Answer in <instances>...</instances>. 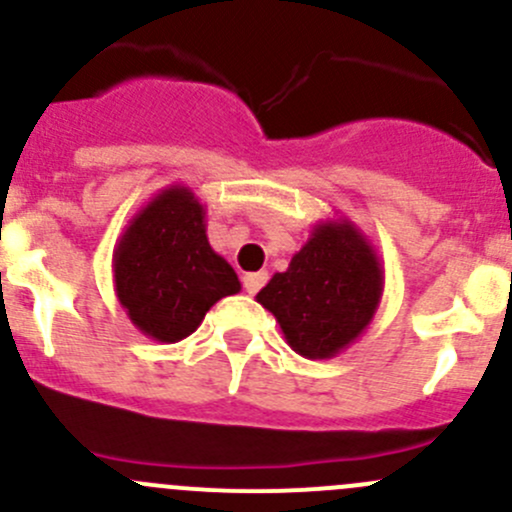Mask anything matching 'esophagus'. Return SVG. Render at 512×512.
Segmentation results:
<instances>
[{
    "label": "esophagus",
    "mask_w": 512,
    "mask_h": 512,
    "mask_svg": "<svg viewBox=\"0 0 512 512\" xmlns=\"http://www.w3.org/2000/svg\"><path fill=\"white\" fill-rule=\"evenodd\" d=\"M265 282H267V272H250V275L242 277V285H245V289L250 294L260 292V289L265 287Z\"/></svg>",
    "instance_id": "1"
}]
</instances>
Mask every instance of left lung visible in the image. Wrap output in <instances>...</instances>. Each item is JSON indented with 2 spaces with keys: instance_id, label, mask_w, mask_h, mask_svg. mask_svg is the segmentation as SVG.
Listing matches in <instances>:
<instances>
[{
  "instance_id": "obj_1",
  "label": "left lung",
  "mask_w": 512,
  "mask_h": 512,
  "mask_svg": "<svg viewBox=\"0 0 512 512\" xmlns=\"http://www.w3.org/2000/svg\"><path fill=\"white\" fill-rule=\"evenodd\" d=\"M384 294V265L364 232L347 218L312 227L285 272L257 292L275 314L292 352L334 359L364 334Z\"/></svg>"
}]
</instances>
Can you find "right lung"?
<instances>
[{
    "label": "right lung",
    "mask_w": 512,
    "mask_h": 512,
    "mask_svg": "<svg viewBox=\"0 0 512 512\" xmlns=\"http://www.w3.org/2000/svg\"><path fill=\"white\" fill-rule=\"evenodd\" d=\"M113 289L133 327L160 344L190 337L218 299L240 292L188 185L158 190L128 220L113 247Z\"/></svg>",
    "instance_id": "obj_1"
}]
</instances>
